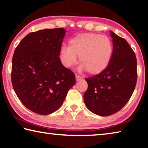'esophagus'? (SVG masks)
<instances>
[{
  "mask_svg": "<svg viewBox=\"0 0 148 148\" xmlns=\"http://www.w3.org/2000/svg\"><path fill=\"white\" fill-rule=\"evenodd\" d=\"M84 78L82 76H79V75H76V81H79L80 79H83Z\"/></svg>",
  "mask_w": 148,
  "mask_h": 148,
  "instance_id": "34e87169",
  "label": "esophagus"
}]
</instances>
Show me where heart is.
Instances as JSON below:
<instances>
[{"mask_svg": "<svg viewBox=\"0 0 148 148\" xmlns=\"http://www.w3.org/2000/svg\"><path fill=\"white\" fill-rule=\"evenodd\" d=\"M113 43L108 36L93 32L76 35L69 42V47L62 46L60 51L62 62L70 68L77 63L79 57L80 70L90 74H98L108 66L113 53Z\"/></svg>", "mask_w": 148, "mask_h": 148, "instance_id": "obj_1", "label": "heart"}]
</instances>
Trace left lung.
Returning a JSON list of instances; mask_svg holds the SVG:
<instances>
[{"mask_svg":"<svg viewBox=\"0 0 148 148\" xmlns=\"http://www.w3.org/2000/svg\"><path fill=\"white\" fill-rule=\"evenodd\" d=\"M113 53L104 71L86 80L85 104L90 111L109 116L123 108L129 101L137 81V61L133 50L124 38L110 31Z\"/></svg>","mask_w":148,"mask_h":148,"instance_id":"8db88e82","label":"left lung"}]
</instances>
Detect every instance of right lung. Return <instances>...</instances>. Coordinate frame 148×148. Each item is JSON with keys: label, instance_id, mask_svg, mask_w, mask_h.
Masks as SVG:
<instances>
[{"label": "right lung", "instance_id": "obj_1", "mask_svg": "<svg viewBox=\"0 0 148 148\" xmlns=\"http://www.w3.org/2000/svg\"><path fill=\"white\" fill-rule=\"evenodd\" d=\"M63 28L31 32L16 47L11 79L15 92L29 110L50 114L61 106L76 79L60 60Z\"/></svg>", "mask_w": 148, "mask_h": 148}]
</instances>
